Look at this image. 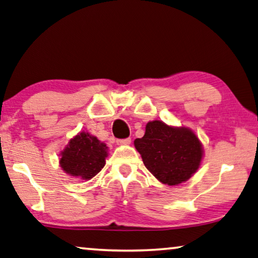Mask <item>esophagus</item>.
<instances>
[{
	"label": "esophagus",
	"mask_w": 258,
	"mask_h": 258,
	"mask_svg": "<svg viewBox=\"0 0 258 258\" xmlns=\"http://www.w3.org/2000/svg\"><path fill=\"white\" fill-rule=\"evenodd\" d=\"M117 144L120 146H127L131 144V138H127V139H121V140H117Z\"/></svg>",
	"instance_id": "1"
}]
</instances>
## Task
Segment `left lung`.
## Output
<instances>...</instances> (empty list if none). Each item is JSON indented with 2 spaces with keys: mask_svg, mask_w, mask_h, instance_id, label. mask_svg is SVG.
I'll list each match as a JSON object with an SVG mask.
<instances>
[{
  "mask_svg": "<svg viewBox=\"0 0 258 258\" xmlns=\"http://www.w3.org/2000/svg\"><path fill=\"white\" fill-rule=\"evenodd\" d=\"M134 146L154 177L170 186L190 179L204 157L203 144L194 131L162 120L148 121L145 136L134 140Z\"/></svg>",
  "mask_w": 258,
  "mask_h": 258,
  "instance_id": "8db88e82",
  "label": "left lung"
}]
</instances>
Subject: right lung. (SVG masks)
<instances>
[{
    "label": "right lung",
    "mask_w": 258,
    "mask_h": 258,
    "mask_svg": "<svg viewBox=\"0 0 258 258\" xmlns=\"http://www.w3.org/2000/svg\"><path fill=\"white\" fill-rule=\"evenodd\" d=\"M107 151L109 147L104 142L82 131L73 137L60 152L59 164L72 177L89 180L105 166V159L109 155Z\"/></svg>",
    "instance_id": "add662e5"
}]
</instances>
